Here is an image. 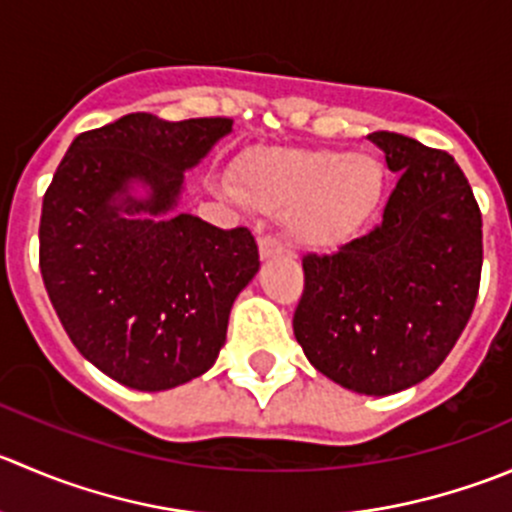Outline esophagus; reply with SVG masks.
I'll list each match as a JSON object with an SVG mask.
<instances>
[{
    "label": "esophagus",
    "instance_id": "1",
    "mask_svg": "<svg viewBox=\"0 0 512 512\" xmlns=\"http://www.w3.org/2000/svg\"><path fill=\"white\" fill-rule=\"evenodd\" d=\"M280 252H282L280 240H275V237H260V257H262V260L277 257Z\"/></svg>",
    "mask_w": 512,
    "mask_h": 512
}]
</instances>
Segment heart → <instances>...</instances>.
Instances as JSON below:
<instances>
[{"label":"heart","instance_id":"obj_1","mask_svg":"<svg viewBox=\"0 0 512 512\" xmlns=\"http://www.w3.org/2000/svg\"><path fill=\"white\" fill-rule=\"evenodd\" d=\"M232 190L260 212H285L295 245L337 250L375 217L388 172L380 157L347 150H257L232 167Z\"/></svg>","mask_w":512,"mask_h":512}]
</instances>
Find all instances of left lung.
Returning <instances> with one entry per match:
<instances>
[{
    "mask_svg": "<svg viewBox=\"0 0 512 512\" xmlns=\"http://www.w3.org/2000/svg\"><path fill=\"white\" fill-rule=\"evenodd\" d=\"M398 185L382 222L335 255H307L292 330L315 370L352 393L393 395L433 375L473 315L483 220L458 162L372 132Z\"/></svg>",
    "mask_w": 512,
    "mask_h": 512,
    "instance_id": "left-lung-1",
    "label": "left lung"
}]
</instances>
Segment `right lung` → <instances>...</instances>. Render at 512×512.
Here are the masks:
<instances>
[{"mask_svg": "<svg viewBox=\"0 0 512 512\" xmlns=\"http://www.w3.org/2000/svg\"><path fill=\"white\" fill-rule=\"evenodd\" d=\"M230 132L227 117L124 114L74 137L44 195L49 300L74 347L132 390L160 393L210 370L232 305L260 270L247 227L177 210L185 172Z\"/></svg>", "mask_w": 512, "mask_h": 512, "instance_id": "1", "label": "right lung"}]
</instances>
